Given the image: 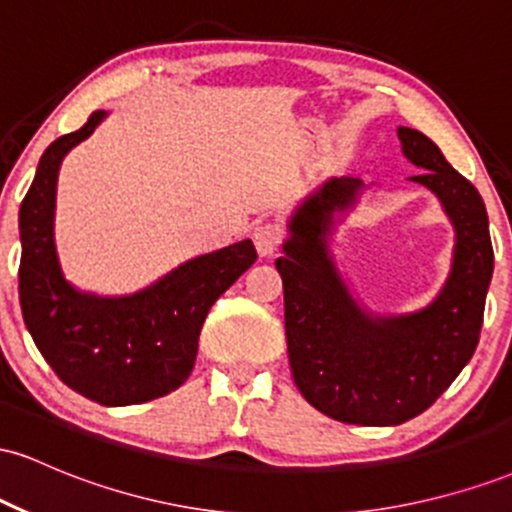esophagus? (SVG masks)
I'll return each mask as SVG.
<instances>
[{
  "label": "esophagus",
  "instance_id": "obj_1",
  "mask_svg": "<svg viewBox=\"0 0 512 512\" xmlns=\"http://www.w3.org/2000/svg\"><path fill=\"white\" fill-rule=\"evenodd\" d=\"M281 238H284V228H281L276 221L257 223L255 231H252V240H255V248H257V252H260L262 257L274 255V252L279 250Z\"/></svg>",
  "mask_w": 512,
  "mask_h": 512
}]
</instances>
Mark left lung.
Returning <instances> with one entry per match:
<instances>
[{"label":"left lung","mask_w":512,"mask_h":512,"mask_svg":"<svg viewBox=\"0 0 512 512\" xmlns=\"http://www.w3.org/2000/svg\"><path fill=\"white\" fill-rule=\"evenodd\" d=\"M404 156L424 173L414 182L440 199L455 228L452 267L431 305L407 315H373L351 296L327 245L334 211L356 204L358 178H332L291 216L276 260L296 387L330 419L397 426L431 407L479 344L493 274L484 199L426 134L399 127Z\"/></svg>","instance_id":"left-lung-1"}]
</instances>
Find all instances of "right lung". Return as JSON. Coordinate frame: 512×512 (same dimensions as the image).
<instances>
[{
    "label": "right lung",
    "mask_w": 512,
    "mask_h": 512,
    "mask_svg": "<svg viewBox=\"0 0 512 512\" xmlns=\"http://www.w3.org/2000/svg\"><path fill=\"white\" fill-rule=\"evenodd\" d=\"M105 115L96 110L40 156L19 211V298L28 332L57 378L103 407H127L168 395L190 378L204 317L257 252L252 240H240L187 260L132 296L74 289L55 248L57 175L62 158Z\"/></svg>",
    "instance_id": "1"
}]
</instances>
